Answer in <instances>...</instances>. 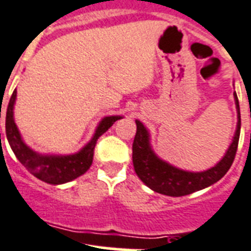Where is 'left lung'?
I'll return each instance as SVG.
<instances>
[{"mask_svg": "<svg viewBox=\"0 0 251 251\" xmlns=\"http://www.w3.org/2000/svg\"><path fill=\"white\" fill-rule=\"evenodd\" d=\"M234 97H236L237 111H238L236 135L233 137V143L230 144L228 152L223 157V160L207 172H183L161 161L149 147L148 131L139 120H136L137 129H136L135 140L132 144V160H133L135 172L140 179L143 180L148 187L152 188L153 191L168 196L188 195L220 180L232 166L237 153L238 140H240V104H238L236 93H234Z\"/></svg>", "mask_w": 251, "mask_h": 251, "instance_id": "obj_1", "label": "left lung"}]
</instances>
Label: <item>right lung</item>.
<instances>
[{
	"mask_svg": "<svg viewBox=\"0 0 251 251\" xmlns=\"http://www.w3.org/2000/svg\"><path fill=\"white\" fill-rule=\"evenodd\" d=\"M15 97H17V90L13 91L10 100H9V106L6 108V137L9 140V144L15 157L31 174H34L38 179L51 184L67 183L75 179L77 176H82L83 173H86L93 164L94 149L99 136L103 135L116 120L120 119V116L104 118L99 124V127L97 128L94 137L81 152L72 154V156H40L34 151H31L21 139L18 128L13 119Z\"/></svg>",
	"mask_w": 251,
	"mask_h": 251,
	"instance_id": "add662e5",
	"label": "right lung"
}]
</instances>
